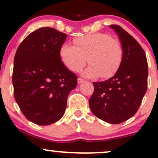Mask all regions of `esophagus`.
Here are the masks:
<instances>
[{
    "label": "esophagus",
    "instance_id": "obj_1",
    "mask_svg": "<svg viewBox=\"0 0 158 158\" xmlns=\"http://www.w3.org/2000/svg\"><path fill=\"white\" fill-rule=\"evenodd\" d=\"M77 81H78V83H79V84H81V83H82L83 81H85V79H81V78H79Z\"/></svg>",
    "mask_w": 158,
    "mask_h": 158
}]
</instances>
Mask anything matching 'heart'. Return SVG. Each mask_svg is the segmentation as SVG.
I'll return each mask as SVG.
<instances>
[{
	"mask_svg": "<svg viewBox=\"0 0 158 158\" xmlns=\"http://www.w3.org/2000/svg\"><path fill=\"white\" fill-rule=\"evenodd\" d=\"M73 47L63 44L59 54L63 64L73 72H79L88 59L90 64L82 72L89 79L111 77L122 63L123 50L120 42L106 33H94L77 38Z\"/></svg>",
	"mask_w": 158,
	"mask_h": 158,
	"instance_id": "obj_1",
	"label": "heart"
}]
</instances>
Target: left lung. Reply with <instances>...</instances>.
Listing matches in <instances>:
<instances>
[{
	"label": "left lung",
	"mask_w": 158,
	"mask_h": 158,
	"mask_svg": "<svg viewBox=\"0 0 158 158\" xmlns=\"http://www.w3.org/2000/svg\"><path fill=\"white\" fill-rule=\"evenodd\" d=\"M119 36L123 50L122 63L108 80L93 82L89 106L96 117L119 124L136 114L147 90L148 63L142 47L118 25H110Z\"/></svg>",
	"instance_id": "obj_1"
}]
</instances>
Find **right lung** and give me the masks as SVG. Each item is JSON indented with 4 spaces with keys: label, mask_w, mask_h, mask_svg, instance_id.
<instances>
[{
    "label": "right lung",
    "mask_w": 158,
    "mask_h": 158,
    "mask_svg": "<svg viewBox=\"0 0 158 158\" xmlns=\"http://www.w3.org/2000/svg\"><path fill=\"white\" fill-rule=\"evenodd\" d=\"M67 35L41 27L27 35L14 58V97L27 119L48 126L64 115L67 99L77 85V77L61 60Z\"/></svg>",
    "instance_id": "add662e5"
}]
</instances>
